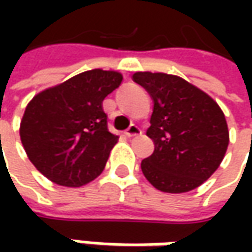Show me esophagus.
Masks as SVG:
<instances>
[{
  "label": "esophagus",
  "mask_w": 252,
  "mask_h": 252,
  "mask_svg": "<svg viewBox=\"0 0 252 252\" xmlns=\"http://www.w3.org/2000/svg\"><path fill=\"white\" fill-rule=\"evenodd\" d=\"M141 134V129L139 126H136V125H131L130 127L126 130V136L127 137H134V136H140Z\"/></svg>",
  "instance_id": "obj_1"
}]
</instances>
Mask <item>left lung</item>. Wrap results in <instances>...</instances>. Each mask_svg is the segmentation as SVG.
<instances>
[{"mask_svg":"<svg viewBox=\"0 0 252 252\" xmlns=\"http://www.w3.org/2000/svg\"><path fill=\"white\" fill-rule=\"evenodd\" d=\"M133 80L154 102L146 131L154 151L141 161L144 177L167 193L200 187L221 164L230 140L218 102L178 75L137 71Z\"/></svg>","mask_w":252,"mask_h":252,"instance_id":"left-lung-1","label":"left lung"}]
</instances>
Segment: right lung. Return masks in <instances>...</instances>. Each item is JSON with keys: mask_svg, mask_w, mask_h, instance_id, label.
Wrapping results in <instances>:
<instances>
[{"mask_svg": "<svg viewBox=\"0 0 252 252\" xmlns=\"http://www.w3.org/2000/svg\"><path fill=\"white\" fill-rule=\"evenodd\" d=\"M123 75L95 68L36 94L19 136L28 158L52 182L77 188L101 175L118 136L108 130L102 102Z\"/></svg>", "mask_w": 252, "mask_h": 252, "instance_id": "right-lung-1", "label": "right lung"}]
</instances>
